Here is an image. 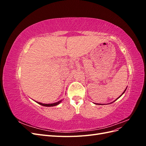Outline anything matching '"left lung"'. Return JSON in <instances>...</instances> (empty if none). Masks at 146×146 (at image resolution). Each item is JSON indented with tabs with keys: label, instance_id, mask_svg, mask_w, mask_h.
Here are the masks:
<instances>
[{
	"label": "left lung",
	"instance_id": "8db88e82",
	"mask_svg": "<svg viewBox=\"0 0 146 146\" xmlns=\"http://www.w3.org/2000/svg\"><path fill=\"white\" fill-rule=\"evenodd\" d=\"M126 89H127V88H126ZM126 89L125 90V91H123V93H122V94H123V93H124V92H125V91H126ZM122 95H121V96H122ZM121 96H120V97H121ZM120 97H119V98H120ZM118 98H117V99H118ZM117 99H116V100H117ZM116 100H115V101H116Z\"/></svg>",
	"mask_w": 146,
	"mask_h": 146
}]
</instances>
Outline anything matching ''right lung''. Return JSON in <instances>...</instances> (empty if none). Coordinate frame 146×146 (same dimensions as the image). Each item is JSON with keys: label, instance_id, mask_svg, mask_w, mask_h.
Returning a JSON list of instances; mask_svg holds the SVG:
<instances>
[{"label": "right lung", "instance_id": "1", "mask_svg": "<svg viewBox=\"0 0 146 146\" xmlns=\"http://www.w3.org/2000/svg\"><path fill=\"white\" fill-rule=\"evenodd\" d=\"M61 102V101H59L58 102H56V103H54V104H42V103H40V102H37V103L39 104V105H42V106H44V107H54V106H55V105H58L60 102Z\"/></svg>", "mask_w": 146, "mask_h": 146}]
</instances>
